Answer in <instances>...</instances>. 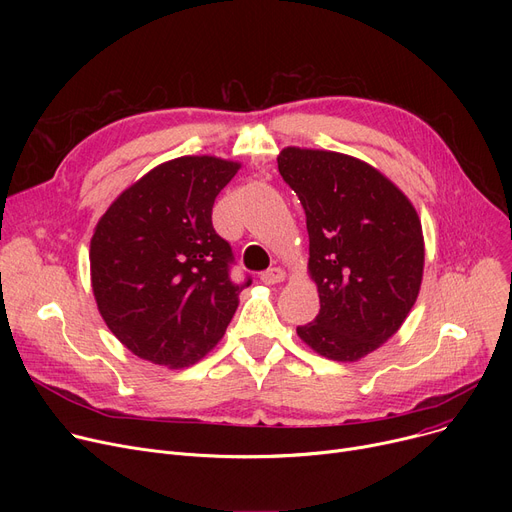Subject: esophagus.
<instances>
[{
	"label": "esophagus",
	"instance_id": "obj_1",
	"mask_svg": "<svg viewBox=\"0 0 512 512\" xmlns=\"http://www.w3.org/2000/svg\"><path fill=\"white\" fill-rule=\"evenodd\" d=\"M259 278H261V282H263V284L272 286V284H280V282H284L286 274H284V270H280V267H272V270L263 272Z\"/></svg>",
	"mask_w": 512,
	"mask_h": 512
}]
</instances>
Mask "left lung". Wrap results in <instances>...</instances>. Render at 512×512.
I'll return each instance as SVG.
<instances>
[{"mask_svg":"<svg viewBox=\"0 0 512 512\" xmlns=\"http://www.w3.org/2000/svg\"><path fill=\"white\" fill-rule=\"evenodd\" d=\"M278 170L307 215L319 313L299 338L321 357L359 361L405 324L423 280L421 220L400 188L353 155L286 147Z\"/></svg>","mask_w":512,"mask_h":512,"instance_id":"obj_1","label":"left lung"}]
</instances>
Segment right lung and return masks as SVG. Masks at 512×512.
I'll list each match as a JSON object with an SVG mask.
<instances>
[{
  "label": "right lung",
  "instance_id": "1",
  "mask_svg": "<svg viewBox=\"0 0 512 512\" xmlns=\"http://www.w3.org/2000/svg\"><path fill=\"white\" fill-rule=\"evenodd\" d=\"M238 161H164L107 207L91 238V286L112 334L137 357L182 369L218 344L247 288L230 280L232 249L213 230L215 197Z\"/></svg>",
  "mask_w": 512,
  "mask_h": 512
}]
</instances>
